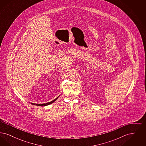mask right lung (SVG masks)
Masks as SVG:
<instances>
[{"instance_id": "obj_1", "label": "right lung", "mask_w": 146, "mask_h": 146, "mask_svg": "<svg viewBox=\"0 0 146 146\" xmlns=\"http://www.w3.org/2000/svg\"><path fill=\"white\" fill-rule=\"evenodd\" d=\"M57 98H58V97H57L56 98H55V100H54L53 101H51V102H48V103H46V104H33V105H35V106H47V105H49V104H52L53 102H54L56 100Z\"/></svg>"}]
</instances>
